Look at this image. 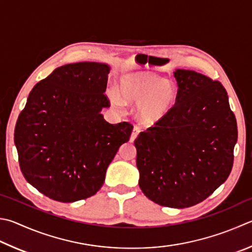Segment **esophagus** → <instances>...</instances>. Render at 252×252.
<instances>
[{
	"mask_svg": "<svg viewBox=\"0 0 252 252\" xmlns=\"http://www.w3.org/2000/svg\"><path fill=\"white\" fill-rule=\"evenodd\" d=\"M139 133H140V127L134 126L133 131H132V134H131V138H130V142H133L136 138H138Z\"/></svg>",
	"mask_w": 252,
	"mask_h": 252,
	"instance_id": "34e87169",
	"label": "esophagus"
}]
</instances>
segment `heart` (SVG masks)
I'll return each instance as SVG.
<instances>
[{"mask_svg":"<svg viewBox=\"0 0 252 252\" xmlns=\"http://www.w3.org/2000/svg\"><path fill=\"white\" fill-rule=\"evenodd\" d=\"M120 94L110 91L111 101L118 107L125 102L135 103L136 116L145 126L163 120L177 101V86L151 71H135L123 77L120 81Z\"/></svg>","mask_w":252,"mask_h":252,"instance_id":"obj_1","label":"heart"}]
</instances>
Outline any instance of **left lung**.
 Returning <instances> with one entry per match:
<instances>
[{"label":"left lung","instance_id":"1","mask_svg":"<svg viewBox=\"0 0 252 252\" xmlns=\"http://www.w3.org/2000/svg\"><path fill=\"white\" fill-rule=\"evenodd\" d=\"M175 106L134 141L139 185L152 202L185 208L212 195L231 172L237 121L225 87L193 70L174 72Z\"/></svg>","mask_w":252,"mask_h":252}]
</instances>
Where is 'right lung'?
<instances>
[{
  "instance_id": "obj_1",
  "label": "right lung",
  "mask_w": 252,
  "mask_h": 252,
  "mask_svg": "<svg viewBox=\"0 0 252 252\" xmlns=\"http://www.w3.org/2000/svg\"><path fill=\"white\" fill-rule=\"evenodd\" d=\"M110 68L76 63L34 86L18 116L14 142L25 180L47 197L72 203L101 189L106 171L133 126L110 125L100 111Z\"/></svg>"
}]
</instances>
